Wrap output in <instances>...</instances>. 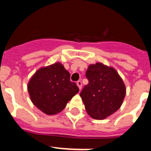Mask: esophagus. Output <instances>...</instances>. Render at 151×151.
<instances>
[{
  "label": "esophagus",
  "mask_w": 151,
  "mask_h": 151,
  "mask_svg": "<svg viewBox=\"0 0 151 151\" xmlns=\"http://www.w3.org/2000/svg\"><path fill=\"white\" fill-rule=\"evenodd\" d=\"M76 84H77V86H78V88H79V90H81V89H82V82H81V81H78Z\"/></svg>",
  "instance_id": "1"
}]
</instances>
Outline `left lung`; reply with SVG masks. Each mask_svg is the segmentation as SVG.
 Segmentation results:
<instances>
[{
    "label": "left lung",
    "instance_id": "obj_1",
    "mask_svg": "<svg viewBox=\"0 0 151 151\" xmlns=\"http://www.w3.org/2000/svg\"><path fill=\"white\" fill-rule=\"evenodd\" d=\"M88 84L80 93L87 113L94 119H104L122 106L125 85L118 72L102 63L90 64L86 71Z\"/></svg>",
    "mask_w": 151,
    "mask_h": 151
}]
</instances>
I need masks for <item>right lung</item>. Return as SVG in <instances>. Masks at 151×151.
Listing matches in <instances>:
<instances>
[{"mask_svg":"<svg viewBox=\"0 0 151 151\" xmlns=\"http://www.w3.org/2000/svg\"><path fill=\"white\" fill-rule=\"evenodd\" d=\"M27 88L33 104L50 116L60 113L79 91L70 82V74L60 62L39 68L31 77Z\"/></svg>","mask_w":151,"mask_h":151,"instance_id":"add662e5","label":"right lung"}]
</instances>
